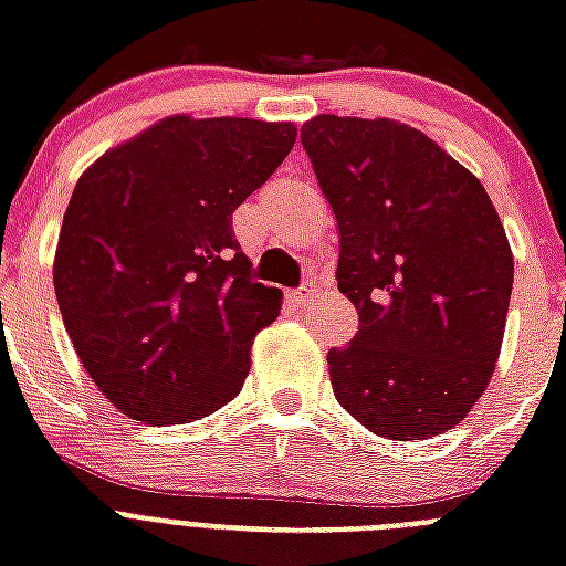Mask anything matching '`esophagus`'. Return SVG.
<instances>
[{"label":"esophagus","mask_w":566,"mask_h":566,"mask_svg":"<svg viewBox=\"0 0 566 566\" xmlns=\"http://www.w3.org/2000/svg\"><path fill=\"white\" fill-rule=\"evenodd\" d=\"M311 296H314V287H311V284H302L300 291L287 293V302H291L293 308H302V305H305V302H308Z\"/></svg>","instance_id":"obj_1"}]
</instances>
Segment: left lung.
<instances>
[{
  "label": "left lung",
  "mask_w": 566,
  "mask_h": 566,
  "mask_svg": "<svg viewBox=\"0 0 566 566\" xmlns=\"http://www.w3.org/2000/svg\"><path fill=\"white\" fill-rule=\"evenodd\" d=\"M302 146L340 231L358 335L328 353L337 402L387 440L464 420L496 370L514 255L482 181L396 119L319 114Z\"/></svg>",
  "instance_id": "1"
}]
</instances>
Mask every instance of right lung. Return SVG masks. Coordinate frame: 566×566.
<instances>
[{"mask_svg":"<svg viewBox=\"0 0 566 566\" xmlns=\"http://www.w3.org/2000/svg\"><path fill=\"white\" fill-rule=\"evenodd\" d=\"M293 144V123L176 114L82 172L52 282L78 361L132 420L193 422L240 394L282 291L249 279L231 213Z\"/></svg>","mask_w":566,"mask_h":566,"instance_id":"obj_1","label":"right lung"}]
</instances>
